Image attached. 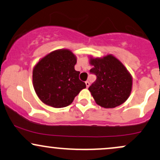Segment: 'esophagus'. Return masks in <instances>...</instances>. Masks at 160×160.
<instances>
[{
	"label": "esophagus",
	"mask_w": 160,
	"mask_h": 160,
	"mask_svg": "<svg viewBox=\"0 0 160 160\" xmlns=\"http://www.w3.org/2000/svg\"><path fill=\"white\" fill-rule=\"evenodd\" d=\"M86 87H89V86H90V82H89V81H86Z\"/></svg>",
	"instance_id": "1"
}]
</instances>
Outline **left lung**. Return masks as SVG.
Listing matches in <instances>:
<instances>
[{
  "label": "left lung",
  "instance_id": "obj_1",
  "mask_svg": "<svg viewBox=\"0 0 160 160\" xmlns=\"http://www.w3.org/2000/svg\"><path fill=\"white\" fill-rule=\"evenodd\" d=\"M90 74L96 80L89 87L95 102L101 107L113 108L122 104L129 96L132 79L126 68L111 55L103 58H90Z\"/></svg>",
  "mask_w": 160,
  "mask_h": 160
}]
</instances>
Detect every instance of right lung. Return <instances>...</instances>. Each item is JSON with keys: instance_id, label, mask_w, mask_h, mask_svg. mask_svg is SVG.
<instances>
[{"instance_id": "right-lung-1", "label": "right lung", "mask_w": 160, "mask_h": 160, "mask_svg": "<svg viewBox=\"0 0 160 160\" xmlns=\"http://www.w3.org/2000/svg\"><path fill=\"white\" fill-rule=\"evenodd\" d=\"M76 57L68 49L53 51L33 70V86L39 98L51 107L65 108L72 103L86 83L75 71Z\"/></svg>"}]
</instances>
